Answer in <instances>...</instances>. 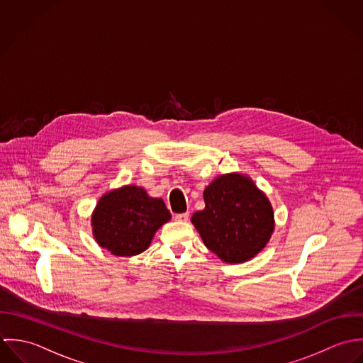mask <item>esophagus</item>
Wrapping results in <instances>:
<instances>
[{
	"label": "esophagus",
	"instance_id": "1",
	"mask_svg": "<svg viewBox=\"0 0 363 363\" xmlns=\"http://www.w3.org/2000/svg\"><path fill=\"white\" fill-rule=\"evenodd\" d=\"M188 218H189L188 212L186 213H179V215L175 216V220H178V221H188Z\"/></svg>",
	"mask_w": 363,
	"mask_h": 363
}]
</instances>
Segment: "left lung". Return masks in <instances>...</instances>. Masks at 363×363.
Masks as SVG:
<instances>
[{
  "label": "left lung",
  "mask_w": 363,
  "mask_h": 363,
  "mask_svg": "<svg viewBox=\"0 0 363 363\" xmlns=\"http://www.w3.org/2000/svg\"><path fill=\"white\" fill-rule=\"evenodd\" d=\"M205 209L192 216L205 245L228 264L255 257L274 231V211L254 182L240 174L216 178L203 192Z\"/></svg>",
  "instance_id": "obj_1"
}]
</instances>
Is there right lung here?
Returning a JSON list of instances; mask_svg holds the SVG:
<instances>
[{
    "label": "right lung",
    "instance_id": "1",
    "mask_svg": "<svg viewBox=\"0 0 363 363\" xmlns=\"http://www.w3.org/2000/svg\"><path fill=\"white\" fill-rule=\"evenodd\" d=\"M169 218L161 199L129 185L99 199L92 215V231L96 242L113 255L132 257L148 248L157 228Z\"/></svg>",
    "mask_w": 363,
    "mask_h": 363
}]
</instances>
